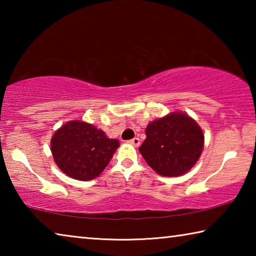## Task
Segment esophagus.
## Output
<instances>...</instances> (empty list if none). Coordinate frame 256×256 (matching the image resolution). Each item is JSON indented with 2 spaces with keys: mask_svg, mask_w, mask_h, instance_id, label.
I'll return each instance as SVG.
<instances>
[{
  "mask_svg": "<svg viewBox=\"0 0 256 256\" xmlns=\"http://www.w3.org/2000/svg\"><path fill=\"white\" fill-rule=\"evenodd\" d=\"M128 144H132L134 146H140V138H133L132 140H128Z\"/></svg>",
  "mask_w": 256,
  "mask_h": 256,
  "instance_id": "34e87169",
  "label": "esophagus"
}]
</instances>
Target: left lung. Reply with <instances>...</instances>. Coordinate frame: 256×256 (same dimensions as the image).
<instances>
[{
  "mask_svg": "<svg viewBox=\"0 0 256 256\" xmlns=\"http://www.w3.org/2000/svg\"><path fill=\"white\" fill-rule=\"evenodd\" d=\"M138 151L162 176H180L200 158L204 136L198 124L184 112H174L149 123Z\"/></svg>",
  "mask_w": 256,
  "mask_h": 256,
  "instance_id": "obj_1",
  "label": "left lung"
}]
</instances>
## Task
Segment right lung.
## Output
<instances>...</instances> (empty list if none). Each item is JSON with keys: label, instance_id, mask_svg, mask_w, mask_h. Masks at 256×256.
<instances>
[{"label": "right lung", "instance_id": "right-lung-1", "mask_svg": "<svg viewBox=\"0 0 256 256\" xmlns=\"http://www.w3.org/2000/svg\"><path fill=\"white\" fill-rule=\"evenodd\" d=\"M120 142L82 120L60 126L50 140V150L64 174L79 180L96 178L105 170Z\"/></svg>", "mask_w": 256, "mask_h": 256}]
</instances>
